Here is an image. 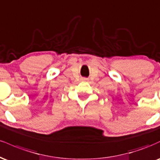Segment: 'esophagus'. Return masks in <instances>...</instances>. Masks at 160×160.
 Segmentation results:
<instances>
[{
  "mask_svg": "<svg viewBox=\"0 0 160 160\" xmlns=\"http://www.w3.org/2000/svg\"><path fill=\"white\" fill-rule=\"evenodd\" d=\"M83 80V81H86V80H86V79H85V78H84V79H83V80Z\"/></svg>",
  "mask_w": 160,
  "mask_h": 160,
  "instance_id": "34e87169",
  "label": "esophagus"
}]
</instances>
